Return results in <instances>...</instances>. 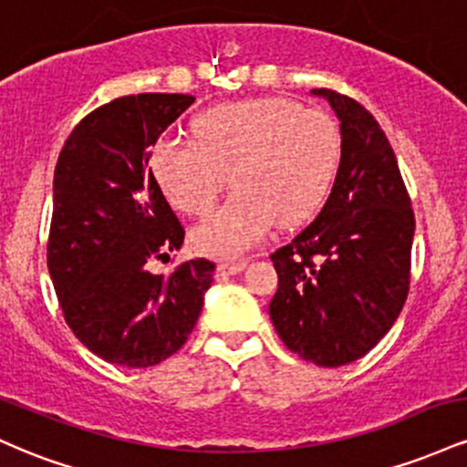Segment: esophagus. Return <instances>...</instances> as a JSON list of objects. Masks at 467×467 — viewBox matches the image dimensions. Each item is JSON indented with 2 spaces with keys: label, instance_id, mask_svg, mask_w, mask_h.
<instances>
[{
  "label": "esophagus",
  "instance_id": "esophagus-1",
  "mask_svg": "<svg viewBox=\"0 0 467 467\" xmlns=\"http://www.w3.org/2000/svg\"><path fill=\"white\" fill-rule=\"evenodd\" d=\"M245 261H228V264H219L217 270L222 272V275H239V272L245 270Z\"/></svg>",
  "mask_w": 467,
  "mask_h": 467
}]
</instances>
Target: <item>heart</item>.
<instances>
[{
	"mask_svg": "<svg viewBox=\"0 0 467 467\" xmlns=\"http://www.w3.org/2000/svg\"><path fill=\"white\" fill-rule=\"evenodd\" d=\"M192 136L155 142L149 166L171 206L192 217L215 206L230 175L233 197L191 234L215 259L244 254L275 223L289 228L312 215L342 153L334 118L285 99L213 107L195 116Z\"/></svg>",
	"mask_w": 467,
	"mask_h": 467,
	"instance_id": "obj_1",
	"label": "heart"
}]
</instances>
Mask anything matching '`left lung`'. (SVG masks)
I'll list each match as a JSON object with an SVG mask.
<instances>
[{"instance_id": "left-lung-1", "label": "left lung", "mask_w": 467, "mask_h": 467, "mask_svg": "<svg viewBox=\"0 0 467 467\" xmlns=\"http://www.w3.org/2000/svg\"><path fill=\"white\" fill-rule=\"evenodd\" d=\"M340 120L342 155L318 217L270 256V318L289 351L342 367L389 334L409 296L415 234L409 192L378 120L360 103L312 89Z\"/></svg>"}]
</instances>
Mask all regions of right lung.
<instances>
[{
    "instance_id": "1",
    "label": "right lung",
    "mask_w": 467,
    "mask_h": 467,
    "mask_svg": "<svg viewBox=\"0 0 467 467\" xmlns=\"http://www.w3.org/2000/svg\"><path fill=\"white\" fill-rule=\"evenodd\" d=\"M192 100L122 96L85 116L58 153L47 270L69 329L105 362L142 368L173 356L213 283L208 259L184 261L171 276L147 270L184 244L149 149Z\"/></svg>"
}]
</instances>
